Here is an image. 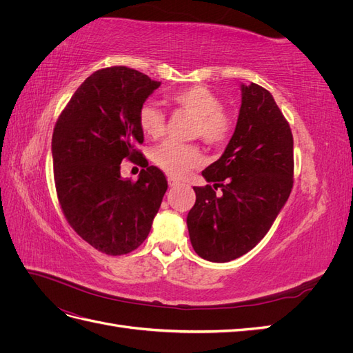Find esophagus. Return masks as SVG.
Here are the masks:
<instances>
[{"mask_svg": "<svg viewBox=\"0 0 353 353\" xmlns=\"http://www.w3.org/2000/svg\"><path fill=\"white\" fill-rule=\"evenodd\" d=\"M168 183H169V187H176V185H179V184H181L178 179H175V178H172V176L168 178Z\"/></svg>", "mask_w": 353, "mask_h": 353, "instance_id": "1", "label": "esophagus"}]
</instances>
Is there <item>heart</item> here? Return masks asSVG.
<instances>
[{
	"label": "heart",
	"mask_w": 353,
	"mask_h": 353,
	"mask_svg": "<svg viewBox=\"0 0 353 353\" xmlns=\"http://www.w3.org/2000/svg\"><path fill=\"white\" fill-rule=\"evenodd\" d=\"M169 103L176 110L185 112L194 117L191 125V135L201 138L213 147L227 144L234 134L236 122L234 117L222 109V100L205 85H193L184 90L168 95ZM138 125L141 131L157 138L165 132L166 116L153 103H144L138 109ZM152 160L166 174L181 178L188 174L190 169L201 163V152L196 144H183L168 140L156 145L152 152Z\"/></svg>",
	"instance_id": "heart-1"
}]
</instances>
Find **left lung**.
<instances>
[{
    "mask_svg": "<svg viewBox=\"0 0 353 353\" xmlns=\"http://www.w3.org/2000/svg\"><path fill=\"white\" fill-rule=\"evenodd\" d=\"M241 92L236 131L221 159L201 172L213 185L194 187L196 203L187 216L193 249L210 262H230L252 250L293 188L290 125L268 90L250 83L241 85Z\"/></svg>",
    "mask_w": 353,
    "mask_h": 353,
    "instance_id": "8db88e82",
    "label": "left lung"
}]
</instances>
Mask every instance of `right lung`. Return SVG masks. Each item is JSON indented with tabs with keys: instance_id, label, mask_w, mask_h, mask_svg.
I'll return each instance as SVG.
<instances>
[{
	"instance_id": "right-lung-1",
	"label": "right lung",
	"mask_w": 353,
	"mask_h": 353,
	"mask_svg": "<svg viewBox=\"0 0 353 353\" xmlns=\"http://www.w3.org/2000/svg\"><path fill=\"white\" fill-rule=\"evenodd\" d=\"M160 82L126 66L94 72L74 91L52 132L56 193L69 225L110 256L140 248L168 190L165 174L145 165L141 108ZM143 165L137 181L122 180L120 163Z\"/></svg>"
}]
</instances>
